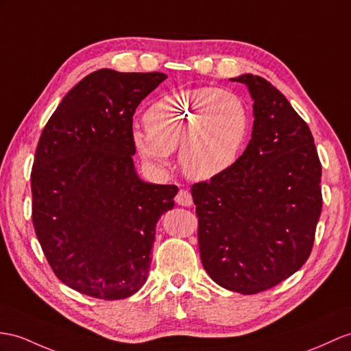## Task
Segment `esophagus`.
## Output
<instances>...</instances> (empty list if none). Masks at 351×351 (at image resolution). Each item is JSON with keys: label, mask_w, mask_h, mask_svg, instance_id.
Masks as SVG:
<instances>
[{"label": "esophagus", "mask_w": 351, "mask_h": 351, "mask_svg": "<svg viewBox=\"0 0 351 351\" xmlns=\"http://www.w3.org/2000/svg\"><path fill=\"white\" fill-rule=\"evenodd\" d=\"M176 202L178 205H183V207H191V205L193 204L192 193L187 189H180L176 196Z\"/></svg>", "instance_id": "obj_1"}]
</instances>
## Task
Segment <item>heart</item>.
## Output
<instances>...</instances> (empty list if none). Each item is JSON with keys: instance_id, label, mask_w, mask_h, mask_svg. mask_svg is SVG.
I'll return each mask as SVG.
<instances>
[{"instance_id": "1", "label": "heart", "mask_w": 351, "mask_h": 351, "mask_svg": "<svg viewBox=\"0 0 351 351\" xmlns=\"http://www.w3.org/2000/svg\"><path fill=\"white\" fill-rule=\"evenodd\" d=\"M147 131H134L140 156L167 165L180 147L183 173L193 180H211L232 167L250 128L247 107L235 93L217 88H191L162 97L146 110Z\"/></svg>"}]
</instances>
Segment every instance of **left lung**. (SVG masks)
Here are the masks:
<instances>
[{"instance_id": "left-lung-1", "label": "left lung", "mask_w": 351, "mask_h": 351, "mask_svg": "<svg viewBox=\"0 0 351 351\" xmlns=\"http://www.w3.org/2000/svg\"><path fill=\"white\" fill-rule=\"evenodd\" d=\"M253 99L252 140L226 173L192 186L204 269L253 295L302 267L322 213V164L308 125L263 77L243 74Z\"/></svg>"}]
</instances>
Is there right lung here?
<instances>
[{
	"instance_id": "obj_1",
	"label": "right lung",
	"mask_w": 351,
	"mask_h": 351,
	"mask_svg": "<svg viewBox=\"0 0 351 351\" xmlns=\"http://www.w3.org/2000/svg\"><path fill=\"white\" fill-rule=\"evenodd\" d=\"M165 79L102 68L66 93L41 132L34 229L55 276L83 295L123 299L147 280L156 223L178 187L136 174L132 116Z\"/></svg>"
}]
</instances>
